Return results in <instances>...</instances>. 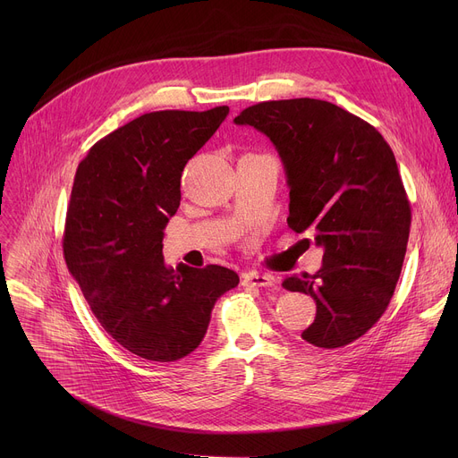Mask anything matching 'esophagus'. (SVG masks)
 Returning <instances> with one entry per match:
<instances>
[{
    "label": "esophagus",
    "instance_id": "34e87169",
    "mask_svg": "<svg viewBox=\"0 0 458 458\" xmlns=\"http://www.w3.org/2000/svg\"><path fill=\"white\" fill-rule=\"evenodd\" d=\"M243 285L250 287H273L276 285V278L273 275H263V273H247L243 275Z\"/></svg>",
    "mask_w": 458,
    "mask_h": 458
}]
</instances>
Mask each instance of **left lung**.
I'll return each mask as SVG.
<instances>
[{"label": "left lung", "mask_w": 458, "mask_h": 458, "mask_svg": "<svg viewBox=\"0 0 458 458\" xmlns=\"http://www.w3.org/2000/svg\"><path fill=\"white\" fill-rule=\"evenodd\" d=\"M233 123L271 139L290 185L287 226L311 232L325 249L316 275L282 282L316 301L302 340L349 345L386 311L411 233V202L390 144L366 120L314 98L259 102Z\"/></svg>", "instance_id": "left-lung-1"}]
</instances>
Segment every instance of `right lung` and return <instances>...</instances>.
I'll list each match as a JSON object with an SVG mask.
<instances>
[{"label": "right lung", "instance_id": "add662e5", "mask_svg": "<svg viewBox=\"0 0 458 458\" xmlns=\"http://www.w3.org/2000/svg\"><path fill=\"white\" fill-rule=\"evenodd\" d=\"M228 111L140 114L78 165L63 235L68 271L111 338L150 362L195 351L216 299L239 284L221 266L174 271L163 259V230L180 206L183 166Z\"/></svg>", "mask_w": 458, "mask_h": 458}]
</instances>
